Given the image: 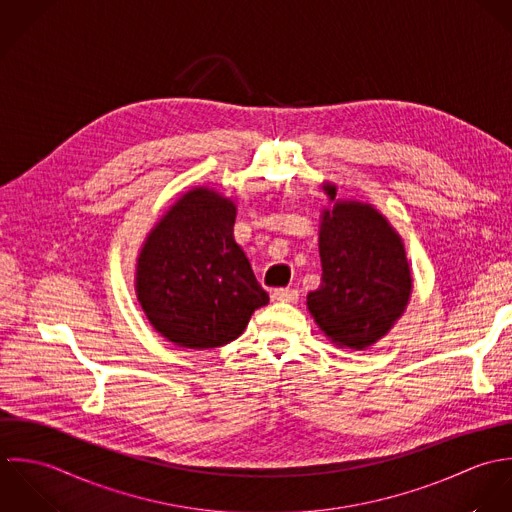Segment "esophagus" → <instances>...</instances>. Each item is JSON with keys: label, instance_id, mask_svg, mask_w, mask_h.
I'll use <instances>...</instances> for the list:
<instances>
[{"label": "esophagus", "instance_id": "1", "mask_svg": "<svg viewBox=\"0 0 512 512\" xmlns=\"http://www.w3.org/2000/svg\"><path fill=\"white\" fill-rule=\"evenodd\" d=\"M273 299L279 303H297L299 301V291L295 289H275Z\"/></svg>", "mask_w": 512, "mask_h": 512}]
</instances>
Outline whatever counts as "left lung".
Returning <instances> with one entry per match:
<instances>
[{"mask_svg": "<svg viewBox=\"0 0 512 512\" xmlns=\"http://www.w3.org/2000/svg\"><path fill=\"white\" fill-rule=\"evenodd\" d=\"M332 207L318 227L320 287L307 308L322 334L340 348L366 350L384 338L408 308L413 277L402 235L380 209L342 200L320 184Z\"/></svg>", "mask_w": 512, "mask_h": 512, "instance_id": "left-lung-1", "label": "left lung"}]
</instances>
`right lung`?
I'll list each match as a JSON object with an SVG mask.
<instances>
[{"mask_svg":"<svg viewBox=\"0 0 512 512\" xmlns=\"http://www.w3.org/2000/svg\"><path fill=\"white\" fill-rule=\"evenodd\" d=\"M235 217L233 198L196 186L168 207L140 247L136 299L152 328L180 348L225 346L269 305L233 237Z\"/></svg>","mask_w":512,"mask_h":512,"instance_id":"obj_1","label":"right lung"}]
</instances>
